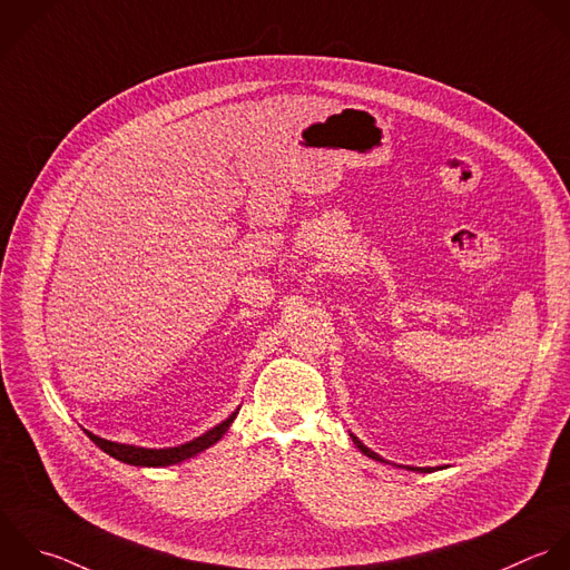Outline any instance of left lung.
<instances>
[{"label": "left lung", "instance_id": "obj_1", "mask_svg": "<svg viewBox=\"0 0 570 570\" xmlns=\"http://www.w3.org/2000/svg\"><path fill=\"white\" fill-rule=\"evenodd\" d=\"M351 438H353V442H355V446L366 455V458H371V460H375V462H384V464H391L389 460H384V458H380L375 451H371L368 446H364L353 433H351ZM393 466H397V464H393ZM402 469H406V471H417V473H433V471H438V469H442V466H402Z\"/></svg>", "mask_w": 570, "mask_h": 570}]
</instances>
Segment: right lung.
Returning a JSON list of instances; mask_svg holds the SVG:
<instances>
[{"instance_id": "right-lung-1", "label": "right lung", "mask_w": 570, "mask_h": 570, "mask_svg": "<svg viewBox=\"0 0 570 570\" xmlns=\"http://www.w3.org/2000/svg\"><path fill=\"white\" fill-rule=\"evenodd\" d=\"M239 413V409L235 413H230L222 424L213 426L210 431H206L204 435L186 442V444H179V446H168V449H144V446H132V444H119V442H110V440H104L99 435H92L90 431H86V435L104 451L108 453L110 458L124 462V464H130V466H146V469H159V466H173V464H179L184 460H190L195 458L197 453L210 449L213 444H217L224 433L230 429L235 415Z\"/></svg>"}]
</instances>
